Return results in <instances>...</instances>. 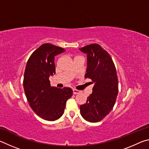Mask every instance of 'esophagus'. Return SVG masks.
<instances>
[{"label": "esophagus", "mask_w": 149, "mask_h": 149, "mask_svg": "<svg viewBox=\"0 0 149 149\" xmlns=\"http://www.w3.org/2000/svg\"><path fill=\"white\" fill-rule=\"evenodd\" d=\"M79 92H80V91H79V90H77V89H73V93H74V95L79 94Z\"/></svg>", "instance_id": "obj_1"}]
</instances>
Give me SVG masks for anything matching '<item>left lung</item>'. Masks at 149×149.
Instances as JSON below:
<instances>
[{"instance_id":"left-lung-1","label":"left lung","mask_w":149,"mask_h":149,"mask_svg":"<svg viewBox=\"0 0 149 149\" xmlns=\"http://www.w3.org/2000/svg\"><path fill=\"white\" fill-rule=\"evenodd\" d=\"M87 54L85 77L94 84L93 93L87 102L80 106L81 115L89 122L101 121L112 110L118 94V79L110 55L99 44H91L79 49Z\"/></svg>"}]
</instances>
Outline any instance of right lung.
I'll return each mask as SVG.
<instances>
[{"label":"right lung","mask_w":149,"mask_h":149,"mask_svg":"<svg viewBox=\"0 0 149 149\" xmlns=\"http://www.w3.org/2000/svg\"><path fill=\"white\" fill-rule=\"evenodd\" d=\"M64 51L52 44H42L33 52L25 70L23 85L27 101L35 114L47 121L62 116L67 100L73 95L71 88L51 87L49 81L55 74L54 56Z\"/></svg>","instance_id":"right-lung-1"}]
</instances>
